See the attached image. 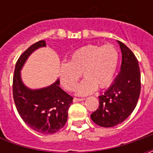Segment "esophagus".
Returning a JSON list of instances; mask_svg holds the SVG:
<instances>
[{
  "instance_id": "esophagus-1",
  "label": "esophagus",
  "mask_w": 153,
  "mask_h": 153,
  "mask_svg": "<svg viewBox=\"0 0 153 153\" xmlns=\"http://www.w3.org/2000/svg\"><path fill=\"white\" fill-rule=\"evenodd\" d=\"M84 100L83 98H74L73 99V102H78V101H82Z\"/></svg>"
}]
</instances>
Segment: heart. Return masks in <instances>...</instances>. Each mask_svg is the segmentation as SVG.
Here are the masks:
<instances>
[{
	"label": "heart",
	"instance_id": "heart-1",
	"mask_svg": "<svg viewBox=\"0 0 153 153\" xmlns=\"http://www.w3.org/2000/svg\"><path fill=\"white\" fill-rule=\"evenodd\" d=\"M118 60V51L112 44L83 47L74 52L68 63L59 65L60 83L65 89L73 91L82 73L85 79L77 86L76 93L79 95L89 94L97 87L103 88L111 83Z\"/></svg>",
	"mask_w": 153,
	"mask_h": 153
}]
</instances>
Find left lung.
<instances>
[{
	"label": "left lung",
	"instance_id": "obj_1",
	"mask_svg": "<svg viewBox=\"0 0 153 153\" xmlns=\"http://www.w3.org/2000/svg\"><path fill=\"white\" fill-rule=\"evenodd\" d=\"M122 52L119 74L108 89L99 96V108L91 114L97 125L114 127L128 117L134 110L140 93V72L138 60L126 45L117 41Z\"/></svg>",
	"mask_w": 153,
	"mask_h": 153
}]
</instances>
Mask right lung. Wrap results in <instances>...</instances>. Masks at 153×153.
Returning a JSON list of instances; mask_svg holds the SVG:
<instances>
[{
  "mask_svg": "<svg viewBox=\"0 0 153 153\" xmlns=\"http://www.w3.org/2000/svg\"><path fill=\"white\" fill-rule=\"evenodd\" d=\"M46 47L45 41L31 45L16 63L13 82V100L21 118L36 132L51 134L65 126L73 98L59 87V79L50 86L31 89L24 84L21 70L33 52Z\"/></svg>",
  "mask_w": 153,
  "mask_h": 153,
  "instance_id": "1",
  "label": "right lung"
}]
</instances>
